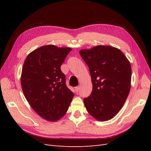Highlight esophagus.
<instances>
[{
  "label": "esophagus",
  "instance_id": "34e87169",
  "mask_svg": "<svg viewBox=\"0 0 151 151\" xmlns=\"http://www.w3.org/2000/svg\"><path fill=\"white\" fill-rule=\"evenodd\" d=\"M79 88H80V86H77V87H76V88H75V90H76V91L77 93L78 92V91H79Z\"/></svg>",
  "mask_w": 151,
  "mask_h": 151
}]
</instances>
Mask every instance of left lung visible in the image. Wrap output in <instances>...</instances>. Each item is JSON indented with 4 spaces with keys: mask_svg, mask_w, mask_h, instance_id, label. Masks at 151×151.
<instances>
[{
    "mask_svg": "<svg viewBox=\"0 0 151 151\" xmlns=\"http://www.w3.org/2000/svg\"><path fill=\"white\" fill-rule=\"evenodd\" d=\"M88 65L93 91L84 99L87 111L99 121L111 119L119 112L131 87L130 63L119 49L98 45L80 50Z\"/></svg>",
    "mask_w": 151,
    "mask_h": 151,
    "instance_id": "obj_1",
    "label": "left lung"
}]
</instances>
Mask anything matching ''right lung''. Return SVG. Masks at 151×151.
<instances>
[{"instance_id": "right-lung-1", "label": "right lung", "mask_w": 151, "mask_h": 151, "mask_svg": "<svg viewBox=\"0 0 151 151\" xmlns=\"http://www.w3.org/2000/svg\"><path fill=\"white\" fill-rule=\"evenodd\" d=\"M72 48L48 45L31 52L22 67L21 84L27 101L43 119L55 122L64 116L74 97L60 66Z\"/></svg>"}]
</instances>
